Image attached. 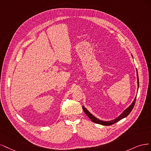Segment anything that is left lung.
I'll return each instance as SVG.
<instances>
[{
    "mask_svg": "<svg viewBox=\"0 0 151 151\" xmlns=\"http://www.w3.org/2000/svg\"><path fill=\"white\" fill-rule=\"evenodd\" d=\"M137 85H138V88H139V76H138V73H137ZM136 97L134 99L133 102L132 103V104H131L128 108L126 109L120 115H119L117 118H116L114 120H110V121H104V120H101L99 119H97L96 117H95V116H93V115H92L90 112H89L88 110H87L86 108H85L84 106H83V111H85V113L86 114V115L88 116V118L93 122L94 123H96V124H100V125H112L116 122H117L118 121L120 120L121 119H122L125 117H126L130 112L132 110L134 106V105H135V100H136Z\"/></svg>",
    "mask_w": 151,
    "mask_h": 151,
    "instance_id": "left-lung-1",
    "label": "left lung"
}]
</instances>
